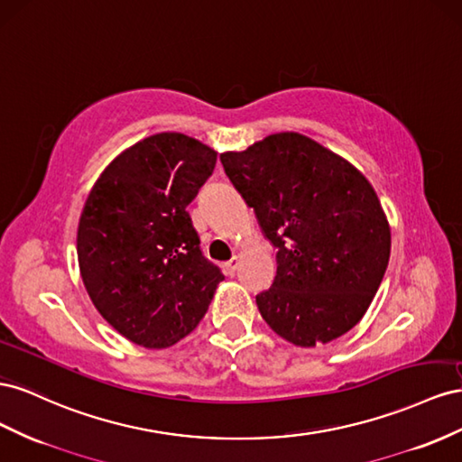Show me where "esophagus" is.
I'll list each match as a JSON object with an SVG mask.
<instances>
[{
  "label": "esophagus",
  "mask_w": 462,
  "mask_h": 462,
  "mask_svg": "<svg viewBox=\"0 0 462 462\" xmlns=\"http://www.w3.org/2000/svg\"><path fill=\"white\" fill-rule=\"evenodd\" d=\"M238 265H240V259L238 257H232L230 261L224 263V273L226 274H236V271H238Z\"/></svg>",
  "instance_id": "esophagus-1"
}]
</instances>
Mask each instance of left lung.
<instances>
[{"label": "left lung", "mask_w": 462, "mask_h": 462, "mask_svg": "<svg viewBox=\"0 0 462 462\" xmlns=\"http://www.w3.org/2000/svg\"><path fill=\"white\" fill-rule=\"evenodd\" d=\"M224 172L276 247V276L255 301L301 348L327 345L370 308L391 254L372 183L346 158L294 131L220 154Z\"/></svg>", "instance_id": "8db88e82"}]
</instances>
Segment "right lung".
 <instances>
[{"label": "right lung", "mask_w": 462, "mask_h": 462, "mask_svg": "<svg viewBox=\"0 0 462 462\" xmlns=\"http://www.w3.org/2000/svg\"><path fill=\"white\" fill-rule=\"evenodd\" d=\"M215 164V149L166 131L117 154L87 197L77 228L83 284L102 318L139 346L188 337L224 281L186 210Z\"/></svg>", "instance_id": "add662e5"}]
</instances>
